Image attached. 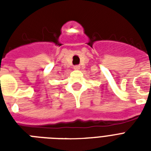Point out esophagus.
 Listing matches in <instances>:
<instances>
[{"mask_svg":"<svg viewBox=\"0 0 151 151\" xmlns=\"http://www.w3.org/2000/svg\"><path fill=\"white\" fill-rule=\"evenodd\" d=\"M73 68L75 69V70H79L80 69V66H78V65H76V66H74V67Z\"/></svg>","mask_w":151,"mask_h":151,"instance_id":"1","label":"esophagus"}]
</instances>
